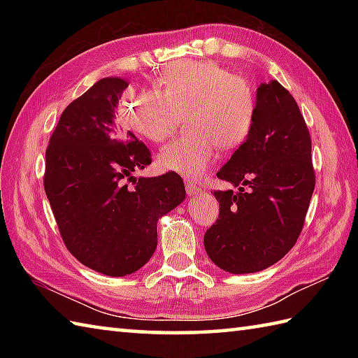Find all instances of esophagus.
Returning a JSON list of instances; mask_svg holds the SVG:
<instances>
[{"instance_id":"obj_1","label":"esophagus","mask_w":358,"mask_h":358,"mask_svg":"<svg viewBox=\"0 0 358 358\" xmlns=\"http://www.w3.org/2000/svg\"><path fill=\"white\" fill-rule=\"evenodd\" d=\"M186 192H187V195H189V196H195V195H200V194H203L201 187L195 186L194 183H186Z\"/></svg>"}]
</instances>
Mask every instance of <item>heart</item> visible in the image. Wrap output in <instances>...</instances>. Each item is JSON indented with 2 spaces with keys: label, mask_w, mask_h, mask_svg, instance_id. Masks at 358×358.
I'll use <instances>...</instances> for the list:
<instances>
[{
  "label": "heart",
  "mask_w": 358,
  "mask_h": 358,
  "mask_svg": "<svg viewBox=\"0 0 358 358\" xmlns=\"http://www.w3.org/2000/svg\"><path fill=\"white\" fill-rule=\"evenodd\" d=\"M134 98L127 123L152 143L173 134L187 113L186 136L167 144L157 155L163 171L187 180L204 177L217 158V146L234 149L245 141L255 120V94L246 80L214 62H178Z\"/></svg>",
  "instance_id": "heart-1"
}]
</instances>
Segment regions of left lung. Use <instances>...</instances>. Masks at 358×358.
I'll return each mask as SVG.
<instances>
[{"mask_svg":"<svg viewBox=\"0 0 358 358\" xmlns=\"http://www.w3.org/2000/svg\"><path fill=\"white\" fill-rule=\"evenodd\" d=\"M255 104L252 131L217 172L238 192H214L220 215L204 234L209 258L231 273L263 271L292 249L315 186L310 136L294 96L271 80L257 87Z\"/></svg>","mask_w":358,"mask_h":358,"instance_id":"8db88e82","label":"left lung"}]
</instances>
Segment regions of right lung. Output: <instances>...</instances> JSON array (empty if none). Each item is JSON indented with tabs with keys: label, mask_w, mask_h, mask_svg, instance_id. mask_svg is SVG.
I'll use <instances>...</instances> for the list:
<instances>
[{
	"label": "right lung",
	"mask_w": 358,
	"mask_h": 358,
	"mask_svg": "<svg viewBox=\"0 0 358 358\" xmlns=\"http://www.w3.org/2000/svg\"><path fill=\"white\" fill-rule=\"evenodd\" d=\"M127 86L121 77L98 80L64 109L45 150L44 191L66 248L109 277L129 275L149 262L157 222L186 199L178 173L134 177L152 158L118 124Z\"/></svg>",
	"instance_id": "add662e5"
}]
</instances>
